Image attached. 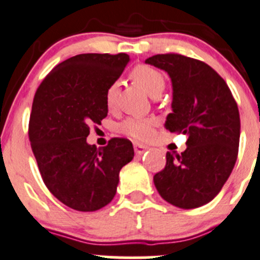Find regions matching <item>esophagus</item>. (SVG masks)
Wrapping results in <instances>:
<instances>
[{
  "label": "esophagus",
  "instance_id": "esophagus-1",
  "mask_svg": "<svg viewBox=\"0 0 260 260\" xmlns=\"http://www.w3.org/2000/svg\"><path fill=\"white\" fill-rule=\"evenodd\" d=\"M133 147H135L136 154H138V156H141V154H142V153H145L147 149H148V147L140 145V143H135V145H133Z\"/></svg>",
  "mask_w": 260,
  "mask_h": 260
}]
</instances>
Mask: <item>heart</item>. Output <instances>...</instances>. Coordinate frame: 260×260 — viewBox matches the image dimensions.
Returning a JSON list of instances; mask_svg holds the SVG:
<instances>
[{
    "mask_svg": "<svg viewBox=\"0 0 260 260\" xmlns=\"http://www.w3.org/2000/svg\"><path fill=\"white\" fill-rule=\"evenodd\" d=\"M131 78L140 84L152 96H157L164 90L166 79L161 70L152 65L138 64L131 70ZM117 83H111L106 89L104 98L109 109L113 108L117 102ZM156 122L151 118H127L123 120L119 129L123 135L136 141H149L154 135Z\"/></svg>",
    "mask_w": 260,
    "mask_h": 260,
    "instance_id": "obj_1",
    "label": "heart"
}]
</instances>
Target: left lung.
Masks as SVG:
<instances>
[{
    "label": "left lung",
    "instance_id": "1",
    "mask_svg": "<svg viewBox=\"0 0 260 260\" xmlns=\"http://www.w3.org/2000/svg\"><path fill=\"white\" fill-rule=\"evenodd\" d=\"M172 80V113L165 127L187 136L181 154L166 153V166L153 176L164 200L181 209L210 203L237 162L240 117L225 80L208 64L175 52L148 57Z\"/></svg>",
    "mask_w": 260,
    "mask_h": 260
}]
</instances>
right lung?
I'll use <instances>...</instances> for the list:
<instances>
[{"mask_svg":"<svg viewBox=\"0 0 260 260\" xmlns=\"http://www.w3.org/2000/svg\"><path fill=\"white\" fill-rule=\"evenodd\" d=\"M129 61L124 52L80 54L57 64L41 81L32 102L28 140L50 192L68 208L95 211L113 200L119 171L135 156L127 138L88 145L90 124L108 114L107 86Z\"/></svg>","mask_w":260,"mask_h":260,"instance_id":"obj_1","label":"right lung"}]
</instances>
